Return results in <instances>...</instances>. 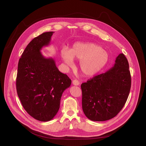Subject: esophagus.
Wrapping results in <instances>:
<instances>
[{"instance_id":"34e87169","label":"esophagus","mask_w":146,"mask_h":146,"mask_svg":"<svg viewBox=\"0 0 146 146\" xmlns=\"http://www.w3.org/2000/svg\"><path fill=\"white\" fill-rule=\"evenodd\" d=\"M79 84H80V82H78V80H74L73 81V84L74 86H78Z\"/></svg>"}]
</instances>
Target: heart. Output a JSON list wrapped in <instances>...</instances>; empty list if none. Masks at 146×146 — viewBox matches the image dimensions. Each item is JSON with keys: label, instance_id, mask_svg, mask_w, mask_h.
Returning a JSON list of instances; mask_svg holds the SVG:
<instances>
[{"label": "heart", "instance_id": "heart-1", "mask_svg": "<svg viewBox=\"0 0 146 146\" xmlns=\"http://www.w3.org/2000/svg\"><path fill=\"white\" fill-rule=\"evenodd\" d=\"M60 56L66 65L72 66L73 59L80 61L79 68L81 73L86 76H93L108 64V53L94 43H76L70 50L63 48Z\"/></svg>", "mask_w": 146, "mask_h": 146}]
</instances>
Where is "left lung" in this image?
Wrapping results in <instances>:
<instances>
[{"mask_svg":"<svg viewBox=\"0 0 146 146\" xmlns=\"http://www.w3.org/2000/svg\"><path fill=\"white\" fill-rule=\"evenodd\" d=\"M131 87L128 60L123 54L116 58L113 68L82 83V108L94 121L115 117L125 104Z\"/></svg>","mask_w":146,"mask_h":146,"instance_id":"obj_1","label":"left lung"}]
</instances>
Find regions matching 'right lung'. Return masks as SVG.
Segmentation results:
<instances>
[{"mask_svg": "<svg viewBox=\"0 0 146 146\" xmlns=\"http://www.w3.org/2000/svg\"><path fill=\"white\" fill-rule=\"evenodd\" d=\"M53 33H43L28 44L19 60L16 79L17 94L24 109L43 122L56 114L62 94L72 83L58 70L53 58H45L40 52L50 44Z\"/></svg>", "mask_w": 146, "mask_h": 146, "instance_id": "1", "label": "right lung"}]
</instances>
